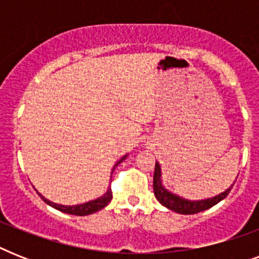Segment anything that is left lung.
I'll return each instance as SVG.
<instances>
[{"mask_svg": "<svg viewBox=\"0 0 259 259\" xmlns=\"http://www.w3.org/2000/svg\"><path fill=\"white\" fill-rule=\"evenodd\" d=\"M234 185V184H233ZM233 185L227 188L225 192L219 193L217 196L209 197V199H204V200H188L184 197H180L172 193L170 191L162 185L161 180V166L156 161V168H154L153 175V191L154 196L164 207L169 208L170 211H175L177 213H183V215H191V213H197L205 209L211 208L212 205L218 204L219 201L223 200L227 195L230 193Z\"/></svg>", "mask_w": 259, "mask_h": 259, "instance_id": "left-lung-1", "label": "left lung"}]
</instances>
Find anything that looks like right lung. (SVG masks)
I'll return each mask as SVG.
<instances>
[{
    "mask_svg": "<svg viewBox=\"0 0 259 259\" xmlns=\"http://www.w3.org/2000/svg\"><path fill=\"white\" fill-rule=\"evenodd\" d=\"M125 158L126 156H123L119 161H117V164H115L113 169H111V175H113L115 166H117L118 164H121ZM38 195H40V193H38ZM40 197H41L42 200L46 201L47 204L51 205V207H54V208L59 209V211H62V212L70 213V215H78V217H84V215H90V213H94V212H97V211H99V209L105 208L106 205L110 203V200L113 199V193H111V188H109L107 191H106L105 195H102L101 197H98V199H95V200L87 201V203H83V204H78V205L56 204V203L50 201L48 199L41 196V195H40Z\"/></svg>",
    "mask_w": 259,
    "mask_h": 259,
    "instance_id": "1",
    "label": "right lung"
}]
</instances>
